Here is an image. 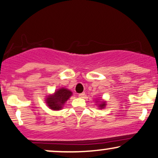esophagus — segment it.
<instances>
[{
    "mask_svg": "<svg viewBox=\"0 0 158 158\" xmlns=\"http://www.w3.org/2000/svg\"><path fill=\"white\" fill-rule=\"evenodd\" d=\"M85 96V93H82L79 94V98H84Z\"/></svg>",
    "mask_w": 158,
    "mask_h": 158,
    "instance_id": "obj_1",
    "label": "esophagus"
}]
</instances>
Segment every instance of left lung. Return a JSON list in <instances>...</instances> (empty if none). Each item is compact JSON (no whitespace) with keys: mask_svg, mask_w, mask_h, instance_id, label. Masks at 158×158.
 <instances>
[{"mask_svg":"<svg viewBox=\"0 0 158 158\" xmlns=\"http://www.w3.org/2000/svg\"><path fill=\"white\" fill-rule=\"evenodd\" d=\"M105 106H106V103L104 102V101H102L101 104H99L98 106L101 108V109H103V108H104Z\"/></svg>","mask_w":158,"mask_h":158,"instance_id":"1","label":"left lung"}]
</instances>
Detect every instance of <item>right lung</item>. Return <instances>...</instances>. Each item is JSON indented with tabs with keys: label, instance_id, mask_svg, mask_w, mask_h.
I'll use <instances>...</instances> for the list:
<instances>
[{
	"label": "right lung",
	"instance_id": "obj_1",
	"mask_svg": "<svg viewBox=\"0 0 158 158\" xmlns=\"http://www.w3.org/2000/svg\"><path fill=\"white\" fill-rule=\"evenodd\" d=\"M72 95V93L69 89L61 88L57 90L54 95H49L47 97V103L48 106L52 110H59L61 109L64 105L65 101Z\"/></svg>",
	"mask_w": 158,
	"mask_h": 158
}]
</instances>
